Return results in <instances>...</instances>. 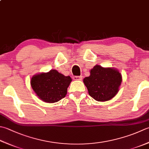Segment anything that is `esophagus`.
<instances>
[{"mask_svg":"<svg viewBox=\"0 0 149 149\" xmlns=\"http://www.w3.org/2000/svg\"><path fill=\"white\" fill-rule=\"evenodd\" d=\"M73 79L75 81H81L83 79V77L82 76H74L73 77Z\"/></svg>","mask_w":149,"mask_h":149,"instance_id":"1","label":"esophagus"}]
</instances>
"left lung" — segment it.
Returning <instances> with one entry per match:
<instances>
[{
  "mask_svg": "<svg viewBox=\"0 0 149 149\" xmlns=\"http://www.w3.org/2000/svg\"><path fill=\"white\" fill-rule=\"evenodd\" d=\"M90 76L84 78L83 83L89 95L95 100L109 101L118 94L122 82V75L118 70L97 65L90 70Z\"/></svg>",
  "mask_w": 149,
  "mask_h": 149,
  "instance_id": "1",
  "label": "left lung"
}]
</instances>
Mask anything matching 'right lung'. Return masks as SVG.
Instances as JSON below:
<instances>
[{"instance_id": "obj_1", "label": "right lung", "mask_w": 149, "mask_h": 149, "mask_svg": "<svg viewBox=\"0 0 149 149\" xmlns=\"http://www.w3.org/2000/svg\"><path fill=\"white\" fill-rule=\"evenodd\" d=\"M72 81L70 76H65L56 70H51L48 72L34 75L31 78L30 84L40 100L54 103L65 97Z\"/></svg>"}]
</instances>
